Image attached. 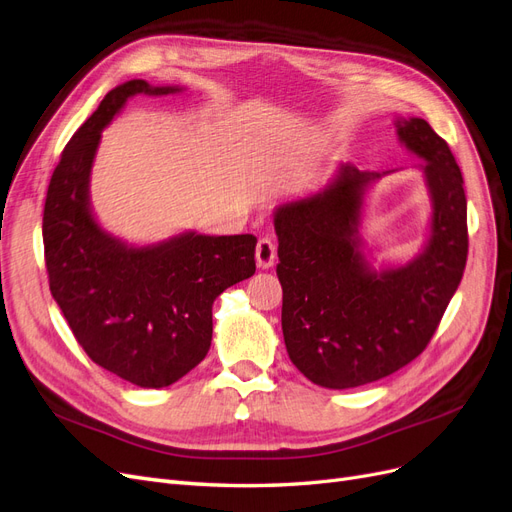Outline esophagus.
<instances>
[{
    "label": "esophagus",
    "mask_w": 512,
    "mask_h": 512,
    "mask_svg": "<svg viewBox=\"0 0 512 512\" xmlns=\"http://www.w3.org/2000/svg\"><path fill=\"white\" fill-rule=\"evenodd\" d=\"M255 257H257V266L261 270H268L276 263V244L270 238H261L257 242L255 249Z\"/></svg>",
    "instance_id": "1"
}]
</instances>
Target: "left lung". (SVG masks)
<instances>
[{"label":"left lung","instance_id":"1","mask_svg":"<svg viewBox=\"0 0 512 512\" xmlns=\"http://www.w3.org/2000/svg\"><path fill=\"white\" fill-rule=\"evenodd\" d=\"M393 123L398 140L423 159L432 202L430 236L415 259L376 270L364 253L366 191L385 172L344 163L325 189L274 210L287 353L319 387L368 385L410 364L464 276L468 206L451 148L423 119Z\"/></svg>","mask_w":512,"mask_h":512}]
</instances>
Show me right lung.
Instances as JSON below:
<instances>
[{"mask_svg": "<svg viewBox=\"0 0 512 512\" xmlns=\"http://www.w3.org/2000/svg\"><path fill=\"white\" fill-rule=\"evenodd\" d=\"M180 91L140 78L114 87L63 148L42 219L48 285L72 334L97 366L144 389L168 387L200 364L214 300L255 274L253 234L183 232L136 246L95 219L89 183L104 127L129 97Z\"/></svg>", "mask_w": 512, "mask_h": 512, "instance_id": "add662e5", "label": "right lung"}]
</instances>
